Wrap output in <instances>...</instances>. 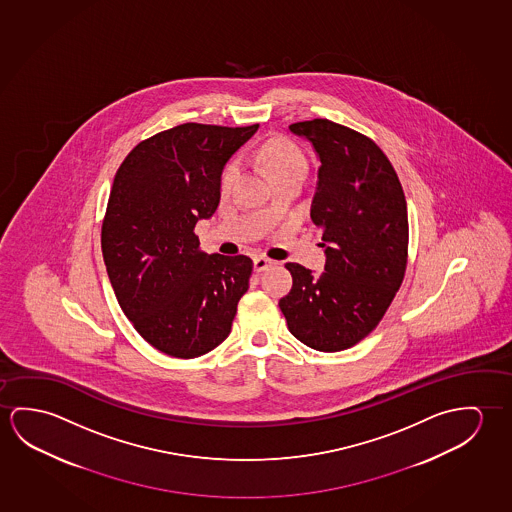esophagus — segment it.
<instances>
[{
  "label": "esophagus",
  "instance_id": "esophagus-1",
  "mask_svg": "<svg viewBox=\"0 0 512 512\" xmlns=\"http://www.w3.org/2000/svg\"><path fill=\"white\" fill-rule=\"evenodd\" d=\"M274 263H276V261L265 258V256H256V258H254V270H256V272H263V270L272 267Z\"/></svg>",
  "mask_w": 512,
  "mask_h": 512
}]
</instances>
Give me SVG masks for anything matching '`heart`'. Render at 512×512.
I'll use <instances>...</instances> for the list:
<instances>
[{
  "label": "heart",
  "instance_id": "heart-1",
  "mask_svg": "<svg viewBox=\"0 0 512 512\" xmlns=\"http://www.w3.org/2000/svg\"><path fill=\"white\" fill-rule=\"evenodd\" d=\"M261 162L265 163L270 174L276 178L286 172L306 171V156L301 147L286 138H274L260 149ZM238 176V163L229 162L220 176V190L228 194Z\"/></svg>",
  "mask_w": 512,
  "mask_h": 512
}]
</instances>
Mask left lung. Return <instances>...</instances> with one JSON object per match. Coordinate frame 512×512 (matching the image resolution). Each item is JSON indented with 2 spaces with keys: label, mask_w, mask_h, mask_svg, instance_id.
I'll list each match as a JSON object with an SVG mask.
<instances>
[{
  "label": "left lung",
  "mask_w": 512,
  "mask_h": 512,
  "mask_svg": "<svg viewBox=\"0 0 512 512\" xmlns=\"http://www.w3.org/2000/svg\"><path fill=\"white\" fill-rule=\"evenodd\" d=\"M317 151L311 220L325 272L286 263L293 286L279 301L290 333L320 352L350 349L379 325L404 281L409 222L404 190L372 138L329 119L290 124Z\"/></svg>",
  "instance_id": "obj_1"
}]
</instances>
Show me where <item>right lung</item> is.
I'll list each match as a JSON object with an SVG mask.
<instances>
[{
    "instance_id": "right-lung-1",
    "label": "right lung",
    "mask_w": 512,
    "mask_h": 512,
    "mask_svg": "<svg viewBox=\"0 0 512 512\" xmlns=\"http://www.w3.org/2000/svg\"><path fill=\"white\" fill-rule=\"evenodd\" d=\"M258 126L179 124L138 142L115 172L101 226L106 272L135 331L167 356L220 345L249 290L251 258L201 251L195 224L217 210L222 169Z\"/></svg>"
}]
</instances>
